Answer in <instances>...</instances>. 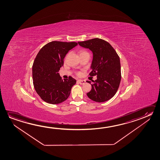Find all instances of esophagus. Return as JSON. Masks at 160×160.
Segmentation results:
<instances>
[{"label": "esophagus", "mask_w": 160, "mask_h": 160, "mask_svg": "<svg viewBox=\"0 0 160 160\" xmlns=\"http://www.w3.org/2000/svg\"><path fill=\"white\" fill-rule=\"evenodd\" d=\"M77 82H78L79 83L81 84H84L86 83V81H83V80L78 79V80H77Z\"/></svg>", "instance_id": "1"}]
</instances>
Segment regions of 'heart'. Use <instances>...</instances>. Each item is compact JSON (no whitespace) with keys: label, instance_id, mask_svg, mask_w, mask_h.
<instances>
[{"label":"heart","instance_id":"heart-1","mask_svg":"<svg viewBox=\"0 0 160 160\" xmlns=\"http://www.w3.org/2000/svg\"><path fill=\"white\" fill-rule=\"evenodd\" d=\"M84 52H86V51H81V53L80 54L83 53H84ZM78 74H80V73H78Z\"/></svg>","mask_w":160,"mask_h":160}]
</instances>
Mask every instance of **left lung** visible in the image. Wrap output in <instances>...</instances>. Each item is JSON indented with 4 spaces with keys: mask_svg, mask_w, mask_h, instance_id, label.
<instances>
[{
    "mask_svg": "<svg viewBox=\"0 0 160 160\" xmlns=\"http://www.w3.org/2000/svg\"><path fill=\"white\" fill-rule=\"evenodd\" d=\"M79 45L88 48L93 53L91 76H97L91 84V91L87 93L90 99L103 102L112 98L116 93L121 79L119 56L108 42L99 38L78 42Z\"/></svg>",
    "mask_w": 160,
    "mask_h": 160,
    "instance_id": "8db88e82",
    "label": "left lung"
}]
</instances>
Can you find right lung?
I'll return each mask as SVG.
<instances>
[{
    "instance_id": "1",
    "label": "right lung",
    "mask_w": 160,
    "mask_h": 160,
    "mask_svg": "<svg viewBox=\"0 0 160 160\" xmlns=\"http://www.w3.org/2000/svg\"><path fill=\"white\" fill-rule=\"evenodd\" d=\"M77 44L73 42L53 41L39 51L33 63L32 76L36 92L44 101L58 104L69 96L76 80L71 76L63 80L58 72L63 66L66 54Z\"/></svg>"
}]
</instances>
